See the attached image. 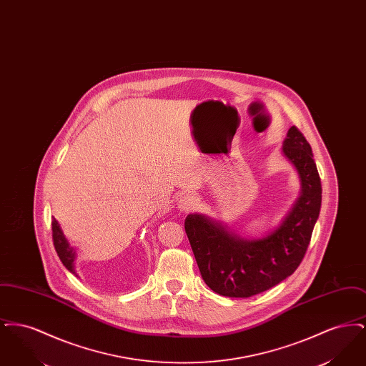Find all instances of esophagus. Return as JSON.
Masks as SVG:
<instances>
[{
  "label": "esophagus",
  "instance_id": "1",
  "mask_svg": "<svg viewBox=\"0 0 366 366\" xmlns=\"http://www.w3.org/2000/svg\"><path fill=\"white\" fill-rule=\"evenodd\" d=\"M197 206V197L193 194H184L178 200V209L182 212H188Z\"/></svg>",
  "mask_w": 366,
  "mask_h": 366
}]
</instances>
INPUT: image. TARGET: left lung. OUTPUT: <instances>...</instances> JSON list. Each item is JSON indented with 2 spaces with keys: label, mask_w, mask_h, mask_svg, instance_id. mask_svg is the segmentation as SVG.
Returning <instances> with one entry per match:
<instances>
[{
  "label": "left lung",
  "mask_w": 366,
  "mask_h": 366,
  "mask_svg": "<svg viewBox=\"0 0 366 366\" xmlns=\"http://www.w3.org/2000/svg\"><path fill=\"white\" fill-rule=\"evenodd\" d=\"M295 167L299 197L279 227L261 239H245L204 214H189L185 232L200 274L222 296L249 297L291 276L303 259L321 209V179L310 144L292 126L281 148Z\"/></svg>",
  "instance_id": "8db88e82"
}]
</instances>
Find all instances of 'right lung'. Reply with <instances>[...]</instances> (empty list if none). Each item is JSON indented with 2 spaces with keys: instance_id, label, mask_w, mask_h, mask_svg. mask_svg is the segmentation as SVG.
I'll list each match as a JSON object with an SVG mask.
<instances>
[{
  "instance_id": "right-lung-1",
  "label": "right lung",
  "mask_w": 366,
  "mask_h": 366,
  "mask_svg": "<svg viewBox=\"0 0 366 366\" xmlns=\"http://www.w3.org/2000/svg\"><path fill=\"white\" fill-rule=\"evenodd\" d=\"M53 232V244L56 248V252L60 258L61 263L67 267V270H70L72 274L78 276L75 272V259H76V251L75 248L69 243L67 237L64 236L61 227L59 225V222L53 218L52 221Z\"/></svg>"
}]
</instances>
